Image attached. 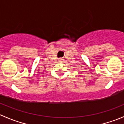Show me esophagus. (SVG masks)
<instances>
[{
    "mask_svg": "<svg viewBox=\"0 0 124 124\" xmlns=\"http://www.w3.org/2000/svg\"><path fill=\"white\" fill-rule=\"evenodd\" d=\"M60 60H61V59H60Z\"/></svg>",
    "mask_w": 124,
    "mask_h": 124,
    "instance_id": "obj_1",
    "label": "esophagus"
}]
</instances>
